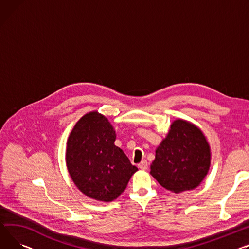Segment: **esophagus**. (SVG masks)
Segmentation results:
<instances>
[{
  "label": "esophagus",
  "mask_w": 249,
  "mask_h": 249,
  "mask_svg": "<svg viewBox=\"0 0 249 249\" xmlns=\"http://www.w3.org/2000/svg\"><path fill=\"white\" fill-rule=\"evenodd\" d=\"M138 168L141 169V170H147L148 169V163H147V161L144 160L141 163H139L138 164Z\"/></svg>",
  "instance_id": "1"
}]
</instances>
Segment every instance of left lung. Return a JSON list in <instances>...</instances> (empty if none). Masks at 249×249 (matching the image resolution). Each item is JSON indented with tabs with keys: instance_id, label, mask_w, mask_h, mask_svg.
Segmentation results:
<instances>
[{
	"instance_id": "left-lung-1",
	"label": "left lung",
	"mask_w": 249,
	"mask_h": 249,
	"mask_svg": "<svg viewBox=\"0 0 249 249\" xmlns=\"http://www.w3.org/2000/svg\"><path fill=\"white\" fill-rule=\"evenodd\" d=\"M210 163V145L201 129L189 121L176 119L156 148L150 174L162 187L180 193L199 186Z\"/></svg>"
}]
</instances>
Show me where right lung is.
Listing matches in <instances>:
<instances>
[{
    "label": "right lung",
    "mask_w": 249,
    "mask_h": 249,
    "mask_svg": "<svg viewBox=\"0 0 249 249\" xmlns=\"http://www.w3.org/2000/svg\"><path fill=\"white\" fill-rule=\"evenodd\" d=\"M116 132L104 115L92 111L75 124L67 140L66 165L77 188L92 199L111 202L138 168L114 144Z\"/></svg>",
    "instance_id": "add662e5"
}]
</instances>
